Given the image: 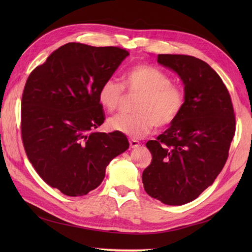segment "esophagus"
<instances>
[{
	"mask_svg": "<svg viewBox=\"0 0 252 252\" xmlns=\"http://www.w3.org/2000/svg\"><path fill=\"white\" fill-rule=\"evenodd\" d=\"M140 146V142L136 140H130V147L131 148H137Z\"/></svg>",
	"mask_w": 252,
	"mask_h": 252,
	"instance_id": "obj_1",
	"label": "esophagus"
}]
</instances>
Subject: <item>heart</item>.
<instances>
[{"label": "heart", "mask_w": 252, "mask_h": 252, "mask_svg": "<svg viewBox=\"0 0 252 252\" xmlns=\"http://www.w3.org/2000/svg\"><path fill=\"white\" fill-rule=\"evenodd\" d=\"M123 84L130 91L141 94L133 115H117L108 120L112 131L132 138H141L155 126H167L173 123L185 105L184 91L172 84V80L160 69L149 65H136L123 74ZM123 87L115 79L106 80L97 93L99 105L107 111L119 106Z\"/></svg>", "instance_id": "b5f03b06"}]
</instances>
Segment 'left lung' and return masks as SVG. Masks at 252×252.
Listing matches in <instances>:
<instances>
[{
    "label": "left lung",
    "mask_w": 252,
    "mask_h": 252,
    "mask_svg": "<svg viewBox=\"0 0 252 252\" xmlns=\"http://www.w3.org/2000/svg\"><path fill=\"white\" fill-rule=\"evenodd\" d=\"M157 62L182 80L185 105L157 141L146 143L153 159L142 181L151 197L181 206L196 199L222 171L235 134V115L226 87L207 63L179 54H159Z\"/></svg>",
    "instance_id": "8db88e82"
}]
</instances>
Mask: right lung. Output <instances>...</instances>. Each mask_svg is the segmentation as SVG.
Instances as JSON below:
<instances>
[{"label": "right lung", "instance_id": "1", "mask_svg": "<svg viewBox=\"0 0 252 252\" xmlns=\"http://www.w3.org/2000/svg\"><path fill=\"white\" fill-rule=\"evenodd\" d=\"M115 46L70 42L37 66L21 100V135L42 180L63 194L87 195L100 185L107 165L129 148L125 134L97 132L104 123L100 85L129 56Z\"/></svg>", "mask_w": 252, "mask_h": 252}]
</instances>
